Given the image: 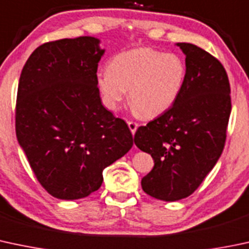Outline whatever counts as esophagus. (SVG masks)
<instances>
[{
  "label": "esophagus",
  "instance_id": "34e87169",
  "mask_svg": "<svg viewBox=\"0 0 249 249\" xmlns=\"http://www.w3.org/2000/svg\"><path fill=\"white\" fill-rule=\"evenodd\" d=\"M127 125H129V129H130V131H131L132 135H135L136 130H137V127H138L137 123L132 122V120H130V122H127Z\"/></svg>",
  "mask_w": 249,
  "mask_h": 249
}]
</instances>
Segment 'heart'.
I'll return each instance as SVG.
<instances>
[{"label":"heart","mask_w":249,"mask_h":249,"mask_svg":"<svg viewBox=\"0 0 249 249\" xmlns=\"http://www.w3.org/2000/svg\"><path fill=\"white\" fill-rule=\"evenodd\" d=\"M186 75V64L177 53L137 48L112 57L108 70L96 74V87L111 111L119 108L129 90L132 108L142 117L154 118L175 104Z\"/></svg>","instance_id":"heart-1"}]
</instances>
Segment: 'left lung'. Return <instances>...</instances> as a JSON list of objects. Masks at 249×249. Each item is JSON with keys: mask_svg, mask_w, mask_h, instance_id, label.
I'll use <instances>...</instances> for the list:
<instances>
[{"mask_svg": "<svg viewBox=\"0 0 249 249\" xmlns=\"http://www.w3.org/2000/svg\"><path fill=\"white\" fill-rule=\"evenodd\" d=\"M177 45L186 54L181 94L168 111L135 133V144L154 160L141 182L143 191L166 201L192 195L213 168L223 151L231 111L222 63L193 44Z\"/></svg>", "mask_w": 249, "mask_h": 249, "instance_id": "8db88e82", "label": "left lung"}]
</instances>
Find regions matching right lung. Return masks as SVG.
<instances>
[{"instance_id": "obj_1", "label": "right lung", "mask_w": 249, "mask_h": 249, "mask_svg": "<svg viewBox=\"0 0 249 249\" xmlns=\"http://www.w3.org/2000/svg\"><path fill=\"white\" fill-rule=\"evenodd\" d=\"M99 43L94 36L49 41L32 52L20 75L18 141L36 180L58 199L99 190L104 168L133 144L126 123L101 104Z\"/></svg>"}]
</instances>
